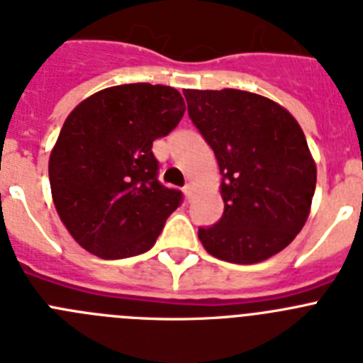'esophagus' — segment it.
<instances>
[{"instance_id":"1","label":"esophagus","mask_w":363,"mask_h":363,"mask_svg":"<svg viewBox=\"0 0 363 363\" xmlns=\"http://www.w3.org/2000/svg\"><path fill=\"white\" fill-rule=\"evenodd\" d=\"M184 192H185V196H187V200H191V198H192V192H194V185H192L191 182H189V184H185Z\"/></svg>"}]
</instances>
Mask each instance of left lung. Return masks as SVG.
Returning <instances> with one entry per match:
<instances>
[{
	"label": "left lung",
	"mask_w": 363,
	"mask_h": 363,
	"mask_svg": "<svg viewBox=\"0 0 363 363\" xmlns=\"http://www.w3.org/2000/svg\"><path fill=\"white\" fill-rule=\"evenodd\" d=\"M189 118L214 150L225 209L200 227L205 251L258 264L289 245L311 213L316 163L289 111L255 92L185 89Z\"/></svg>",
	"instance_id": "left-lung-1"
}]
</instances>
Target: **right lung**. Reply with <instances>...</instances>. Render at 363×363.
<instances>
[{
  "mask_svg": "<svg viewBox=\"0 0 363 363\" xmlns=\"http://www.w3.org/2000/svg\"><path fill=\"white\" fill-rule=\"evenodd\" d=\"M185 101L150 83L108 86L67 116L50 152L52 201L76 242L104 259L156 243L182 192L158 182L152 142L179 123Z\"/></svg>",
  "mask_w": 363,
  "mask_h": 363,
  "instance_id": "obj_1",
  "label": "right lung"
}]
</instances>
